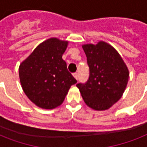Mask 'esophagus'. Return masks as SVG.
Returning <instances> with one entry per match:
<instances>
[{
	"label": "esophagus",
	"instance_id": "1",
	"mask_svg": "<svg viewBox=\"0 0 147 147\" xmlns=\"http://www.w3.org/2000/svg\"><path fill=\"white\" fill-rule=\"evenodd\" d=\"M72 75H73V76L76 78V79H78V74L77 73V72H74Z\"/></svg>",
	"mask_w": 147,
	"mask_h": 147
}]
</instances>
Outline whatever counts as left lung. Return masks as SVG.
Returning a JSON list of instances; mask_svg holds the SVG:
<instances>
[{"mask_svg":"<svg viewBox=\"0 0 147 147\" xmlns=\"http://www.w3.org/2000/svg\"><path fill=\"white\" fill-rule=\"evenodd\" d=\"M89 67V77L85 83H78L83 100L96 111L107 110L124 92L129 71L114 48L100 41L97 45H83Z\"/></svg>","mask_w":147,"mask_h":147,"instance_id":"left-lung-1","label":"left lung"}]
</instances>
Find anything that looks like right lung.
I'll list each match as a JSON object with an SVG mask.
<instances>
[{
	"mask_svg": "<svg viewBox=\"0 0 147 147\" xmlns=\"http://www.w3.org/2000/svg\"><path fill=\"white\" fill-rule=\"evenodd\" d=\"M67 41L51 38L40 44L19 67V76L29 99L44 109L59 106L69 89L77 82L62 55Z\"/></svg>",
	"mask_w": 147,
	"mask_h": 147,
	"instance_id": "right-lung-1",
	"label": "right lung"
}]
</instances>
